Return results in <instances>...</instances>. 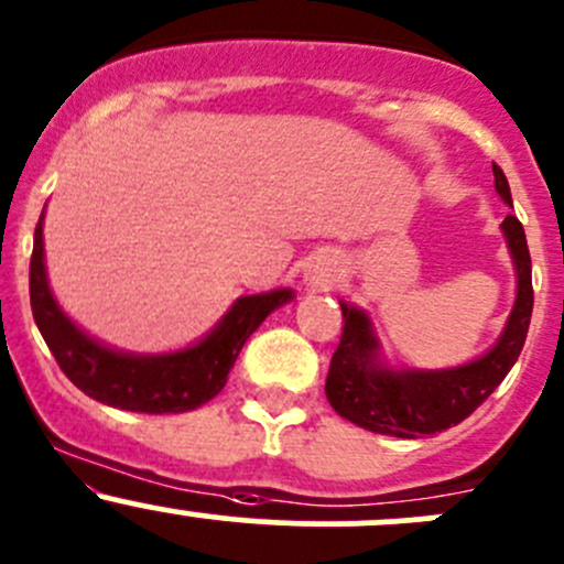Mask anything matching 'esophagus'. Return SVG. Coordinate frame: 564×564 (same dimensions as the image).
Here are the masks:
<instances>
[{
    "label": "esophagus",
    "mask_w": 564,
    "mask_h": 564,
    "mask_svg": "<svg viewBox=\"0 0 564 564\" xmlns=\"http://www.w3.org/2000/svg\"><path fill=\"white\" fill-rule=\"evenodd\" d=\"M324 278H327V270H324V267H316V270H313V281H324Z\"/></svg>",
    "instance_id": "34e87169"
}]
</instances>
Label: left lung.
I'll return each mask as SVG.
<instances>
[{
    "instance_id": "1",
    "label": "left lung",
    "mask_w": 564,
    "mask_h": 564,
    "mask_svg": "<svg viewBox=\"0 0 564 564\" xmlns=\"http://www.w3.org/2000/svg\"><path fill=\"white\" fill-rule=\"evenodd\" d=\"M495 188L511 205V186L497 164ZM517 267V302L500 340L484 357L448 370H391L381 361V346L365 311L340 302L343 335L327 376V400L343 419L370 432L422 437L465 422L502 383L524 348L532 316V262L524 227L517 216L500 224Z\"/></svg>"
}]
</instances>
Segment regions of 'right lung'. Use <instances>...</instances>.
<instances>
[{"instance_id":"1","label":"right lung","mask_w":564,"mask_h":564,"mask_svg":"<svg viewBox=\"0 0 564 564\" xmlns=\"http://www.w3.org/2000/svg\"><path fill=\"white\" fill-rule=\"evenodd\" d=\"M45 216V210H43ZM43 216L34 229L29 297L34 324L64 376L91 400L134 413H186L205 405L227 383L237 354L275 307L292 302V289L240 297L203 340L183 351L127 354L86 335L53 300L45 272Z\"/></svg>"}]
</instances>
